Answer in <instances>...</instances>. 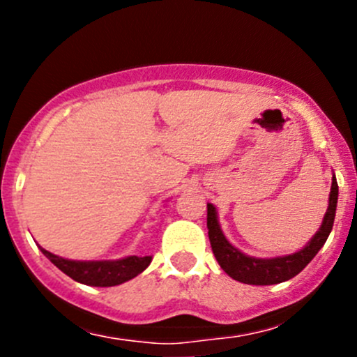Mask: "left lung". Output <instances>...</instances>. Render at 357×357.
I'll return each instance as SVG.
<instances>
[{"label":"left lung","instance_id":"1","mask_svg":"<svg viewBox=\"0 0 357 357\" xmlns=\"http://www.w3.org/2000/svg\"><path fill=\"white\" fill-rule=\"evenodd\" d=\"M338 199V185L333 176L332 192H330V204L326 208L325 219L319 228V231L312 236L311 242L302 250L295 254L283 255V257L273 259H255L242 254L238 248H235L222 235L218 222V212L212 204H207V229L208 240H211L212 252L218 259L219 266L228 273L236 282L247 283V285H276V283L287 282L294 278L295 275L302 271L309 262L312 261L318 250L325 245L330 231L333 228L335 211H337Z\"/></svg>","mask_w":357,"mask_h":357}]
</instances>
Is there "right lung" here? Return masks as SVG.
<instances>
[{
  "label": "right lung",
  "instance_id": "1",
  "mask_svg": "<svg viewBox=\"0 0 357 357\" xmlns=\"http://www.w3.org/2000/svg\"><path fill=\"white\" fill-rule=\"evenodd\" d=\"M43 254L60 269L70 276L72 280L84 285L91 287H115L121 283L128 282V280L135 278L139 273L145 271L149 264L152 262L150 255L145 257H138V255H131V257L119 259V261H68V259L59 257V255L52 254V252L41 248Z\"/></svg>",
  "mask_w": 357,
  "mask_h": 357
}]
</instances>
